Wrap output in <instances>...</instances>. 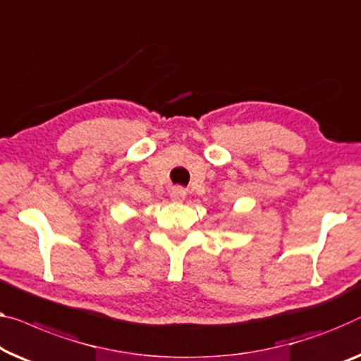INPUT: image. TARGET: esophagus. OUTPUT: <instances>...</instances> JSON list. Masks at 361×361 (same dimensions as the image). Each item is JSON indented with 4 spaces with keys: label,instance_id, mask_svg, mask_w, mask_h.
I'll list each match as a JSON object with an SVG mask.
<instances>
[{
    "label": "esophagus",
    "instance_id": "1",
    "mask_svg": "<svg viewBox=\"0 0 361 361\" xmlns=\"http://www.w3.org/2000/svg\"><path fill=\"white\" fill-rule=\"evenodd\" d=\"M185 196H186L185 188H181V186H173V188H171V190H170V197H171V201L180 202V201H183V199H185Z\"/></svg>",
    "mask_w": 361,
    "mask_h": 361
}]
</instances>
